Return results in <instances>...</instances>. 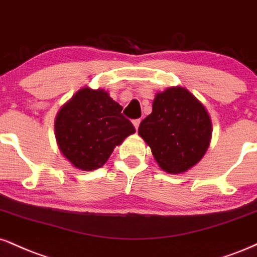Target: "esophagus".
I'll use <instances>...</instances> for the list:
<instances>
[{"instance_id":"obj_1","label":"esophagus","mask_w":257,"mask_h":257,"mask_svg":"<svg viewBox=\"0 0 257 257\" xmlns=\"http://www.w3.org/2000/svg\"><path fill=\"white\" fill-rule=\"evenodd\" d=\"M140 122H141V119H140V118H138V119H134V120H133V124H134L135 129H139V125H140Z\"/></svg>"}]
</instances>
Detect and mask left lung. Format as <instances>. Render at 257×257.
Masks as SVG:
<instances>
[{"label":"left lung","instance_id":"1","mask_svg":"<svg viewBox=\"0 0 257 257\" xmlns=\"http://www.w3.org/2000/svg\"><path fill=\"white\" fill-rule=\"evenodd\" d=\"M139 135L164 171L182 174L205 156L212 123L205 106L188 89L177 86L157 93L152 113L140 123Z\"/></svg>","mask_w":257,"mask_h":257}]
</instances>
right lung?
Instances as JSON below:
<instances>
[{"label": "right lung", "instance_id": "1", "mask_svg": "<svg viewBox=\"0 0 257 257\" xmlns=\"http://www.w3.org/2000/svg\"><path fill=\"white\" fill-rule=\"evenodd\" d=\"M104 89L81 88L58 111L55 135L62 154L83 171L101 168L135 128Z\"/></svg>", "mask_w": 257, "mask_h": 257}]
</instances>
